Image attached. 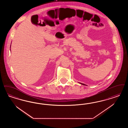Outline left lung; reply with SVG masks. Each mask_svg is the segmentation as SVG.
<instances>
[{"label": "left lung", "mask_w": 128, "mask_h": 128, "mask_svg": "<svg viewBox=\"0 0 128 128\" xmlns=\"http://www.w3.org/2000/svg\"><path fill=\"white\" fill-rule=\"evenodd\" d=\"M80 84H82L83 85H85V84H83V83H80Z\"/></svg>", "instance_id": "8db88e82"}]
</instances>
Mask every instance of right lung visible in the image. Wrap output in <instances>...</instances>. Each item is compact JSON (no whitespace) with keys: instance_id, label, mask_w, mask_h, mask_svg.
Here are the masks:
<instances>
[{"instance_id":"add662e5","label":"right lung","mask_w":128,"mask_h":128,"mask_svg":"<svg viewBox=\"0 0 128 128\" xmlns=\"http://www.w3.org/2000/svg\"><path fill=\"white\" fill-rule=\"evenodd\" d=\"M10 48H11V45H10ZM10 51H11V50H10Z\"/></svg>"}]
</instances>
